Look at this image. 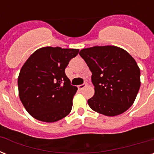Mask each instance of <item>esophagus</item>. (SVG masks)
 Returning a JSON list of instances; mask_svg holds the SVG:
<instances>
[{
	"label": "esophagus",
	"instance_id": "34e87169",
	"mask_svg": "<svg viewBox=\"0 0 154 154\" xmlns=\"http://www.w3.org/2000/svg\"><path fill=\"white\" fill-rule=\"evenodd\" d=\"M85 86H86V84H82V85H78V88H79V89L82 90V89H83Z\"/></svg>",
	"mask_w": 154,
	"mask_h": 154
}]
</instances>
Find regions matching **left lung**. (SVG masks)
Returning <instances> with one entry per match:
<instances>
[{
    "mask_svg": "<svg viewBox=\"0 0 154 154\" xmlns=\"http://www.w3.org/2000/svg\"><path fill=\"white\" fill-rule=\"evenodd\" d=\"M79 55L92 72L95 94L88 100L90 108L107 116L126 112L140 87V70L135 59L114 45L83 48Z\"/></svg>",
    "mask_w": 154,
    "mask_h": 154,
    "instance_id": "left-lung-1",
    "label": "left lung"
}]
</instances>
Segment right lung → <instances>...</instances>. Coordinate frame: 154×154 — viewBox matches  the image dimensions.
<instances>
[{
  "label": "right lung",
  "instance_id": "1",
  "mask_svg": "<svg viewBox=\"0 0 154 154\" xmlns=\"http://www.w3.org/2000/svg\"><path fill=\"white\" fill-rule=\"evenodd\" d=\"M79 51L75 48L43 47L24 62L17 79L18 95L32 117L54 123L70 113L78 88L70 85L65 69Z\"/></svg>",
  "mask_w": 154,
  "mask_h": 154
}]
</instances>
